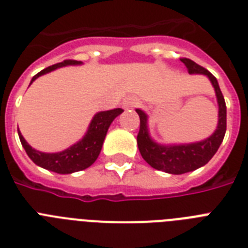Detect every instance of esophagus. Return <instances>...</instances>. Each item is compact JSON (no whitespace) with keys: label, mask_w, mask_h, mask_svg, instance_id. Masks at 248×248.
Wrapping results in <instances>:
<instances>
[{"label":"esophagus","mask_w":248,"mask_h":248,"mask_svg":"<svg viewBox=\"0 0 248 248\" xmlns=\"http://www.w3.org/2000/svg\"><path fill=\"white\" fill-rule=\"evenodd\" d=\"M136 105V99L132 96L124 97V101H122V107L124 109H132Z\"/></svg>","instance_id":"1"}]
</instances>
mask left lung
<instances>
[{
	"mask_svg": "<svg viewBox=\"0 0 248 248\" xmlns=\"http://www.w3.org/2000/svg\"><path fill=\"white\" fill-rule=\"evenodd\" d=\"M180 60L186 67L189 75H204L211 81L219 104V122L215 132L202 141L192 144H177V145H161L155 143V140H152L149 136L147 114L143 110L136 109L140 117V130L138 134V147L140 155L153 169L173 175L190 172L206 165L217 152L227 131V105L217 79L207 69L194 63L193 60L186 58Z\"/></svg>",
	"mask_w": 248,
	"mask_h": 248,
	"instance_id": "8db88e82",
	"label": "left lung"
}]
</instances>
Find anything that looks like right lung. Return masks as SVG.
I'll return each mask as SVG.
<instances>
[{
    "instance_id": "add662e5",
    "label": "right lung",
    "mask_w": 248,
    "mask_h": 248,
    "mask_svg": "<svg viewBox=\"0 0 248 248\" xmlns=\"http://www.w3.org/2000/svg\"><path fill=\"white\" fill-rule=\"evenodd\" d=\"M79 64H82V62H78V60H64L62 63L54 64L51 67L45 68L44 71L37 73L32 78L31 83L36 78H38L40 76L55 71L60 67L79 65ZM122 112H124V109L116 108L112 109V110L96 113L91 120L89 130L82 138V140H79L78 143L73 144L72 147L63 152H59V153H44V152L36 151L25 141L19 130H17V134H19V139H20L21 145L27 152V155L36 165L56 173L77 172V171L87 169L96 161V158L100 155L101 147L104 143L109 126L113 122V120L117 116H120Z\"/></svg>"
}]
</instances>
